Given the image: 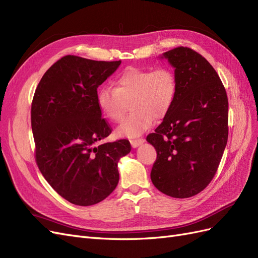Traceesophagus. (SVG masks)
I'll return each instance as SVG.
<instances>
[{
	"mask_svg": "<svg viewBox=\"0 0 258 258\" xmlns=\"http://www.w3.org/2000/svg\"><path fill=\"white\" fill-rule=\"evenodd\" d=\"M144 142V139L143 138H138V139H134V140H130V143H131V146L136 148L138 147L139 145H141L142 143Z\"/></svg>",
	"mask_w": 258,
	"mask_h": 258,
	"instance_id": "1",
	"label": "esophagus"
}]
</instances>
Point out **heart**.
I'll return each mask as SVG.
<instances>
[{
    "label": "heart",
    "instance_id": "b5f03b06",
    "mask_svg": "<svg viewBox=\"0 0 258 258\" xmlns=\"http://www.w3.org/2000/svg\"><path fill=\"white\" fill-rule=\"evenodd\" d=\"M115 87L103 85L98 90L97 103L108 119L119 121L131 101L132 111L117 128L119 137L135 138L150 128L155 117L163 118L173 106L177 80L172 70L129 67L117 74Z\"/></svg>",
    "mask_w": 258,
    "mask_h": 258
}]
</instances>
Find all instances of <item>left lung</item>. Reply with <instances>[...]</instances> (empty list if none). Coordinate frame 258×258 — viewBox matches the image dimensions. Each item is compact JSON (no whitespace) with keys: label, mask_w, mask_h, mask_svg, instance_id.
Returning a JSON list of instances; mask_svg holds the SVG:
<instances>
[{"label":"left lung","mask_w":258,"mask_h":258,"mask_svg":"<svg viewBox=\"0 0 258 258\" xmlns=\"http://www.w3.org/2000/svg\"><path fill=\"white\" fill-rule=\"evenodd\" d=\"M175 70L177 95L170 112L146 137L157 152L151 178L174 198L204 190L220 166L228 140V98L209 61L188 47L163 53Z\"/></svg>","instance_id":"8db88e82"}]
</instances>
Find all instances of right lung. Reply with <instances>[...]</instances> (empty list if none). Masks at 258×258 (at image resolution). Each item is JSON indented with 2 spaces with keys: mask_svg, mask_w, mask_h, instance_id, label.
<instances>
[{
  "mask_svg": "<svg viewBox=\"0 0 258 258\" xmlns=\"http://www.w3.org/2000/svg\"><path fill=\"white\" fill-rule=\"evenodd\" d=\"M121 61L73 54L45 72L31 105L35 161L46 181L76 206L104 200L119 181L117 162L131 151L126 139L104 143L112 128L97 103V89Z\"/></svg>",
  "mask_w": 258,
  "mask_h": 258,
  "instance_id": "add662e5",
  "label": "right lung"
}]
</instances>
